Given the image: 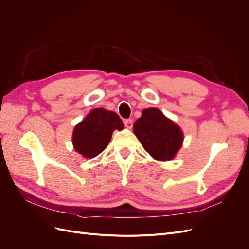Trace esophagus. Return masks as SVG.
Segmentation results:
<instances>
[{
  "label": "esophagus",
  "mask_w": 249,
  "mask_h": 249,
  "mask_svg": "<svg viewBox=\"0 0 249 249\" xmlns=\"http://www.w3.org/2000/svg\"><path fill=\"white\" fill-rule=\"evenodd\" d=\"M125 127H127V129H131V127L133 126V120L132 119H124V122Z\"/></svg>",
  "instance_id": "obj_1"
}]
</instances>
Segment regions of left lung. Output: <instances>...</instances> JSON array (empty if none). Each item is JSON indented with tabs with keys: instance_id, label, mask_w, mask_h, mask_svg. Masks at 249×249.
I'll return each mask as SVG.
<instances>
[{
	"instance_id": "8db88e82",
	"label": "left lung",
	"mask_w": 249,
	"mask_h": 249,
	"mask_svg": "<svg viewBox=\"0 0 249 249\" xmlns=\"http://www.w3.org/2000/svg\"><path fill=\"white\" fill-rule=\"evenodd\" d=\"M133 127L142 146L156 160H171L182 146V131L156 108L143 110Z\"/></svg>"
}]
</instances>
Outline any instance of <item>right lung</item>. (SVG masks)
<instances>
[{
    "label": "right lung",
    "instance_id": "obj_1",
    "mask_svg": "<svg viewBox=\"0 0 249 249\" xmlns=\"http://www.w3.org/2000/svg\"><path fill=\"white\" fill-rule=\"evenodd\" d=\"M123 129V120L116 113L103 108L94 109L74 127V149L85 158H93L107 147L113 131Z\"/></svg>",
    "mask_w": 249,
    "mask_h": 249
}]
</instances>
